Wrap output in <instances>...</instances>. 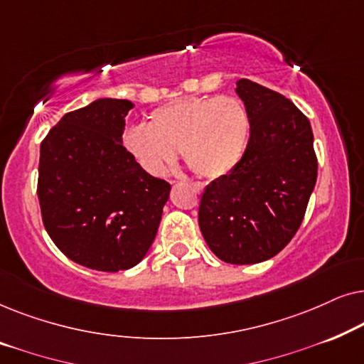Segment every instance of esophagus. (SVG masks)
Masks as SVG:
<instances>
[{
  "instance_id": "1",
  "label": "esophagus",
  "mask_w": 364,
  "mask_h": 364,
  "mask_svg": "<svg viewBox=\"0 0 364 364\" xmlns=\"http://www.w3.org/2000/svg\"><path fill=\"white\" fill-rule=\"evenodd\" d=\"M172 182H173V181H172ZM193 188H196L197 192H202V186H200V183H193Z\"/></svg>"
}]
</instances>
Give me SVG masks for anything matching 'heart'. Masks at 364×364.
I'll return each instance as SVG.
<instances>
[{"label":"heart","instance_id":"heart-1","mask_svg":"<svg viewBox=\"0 0 364 364\" xmlns=\"http://www.w3.org/2000/svg\"><path fill=\"white\" fill-rule=\"evenodd\" d=\"M248 132L250 119L238 99L183 97L152 111L149 126L127 129L124 147L154 176L166 171L181 151L192 172L217 178L240 162Z\"/></svg>","mask_w":364,"mask_h":364}]
</instances>
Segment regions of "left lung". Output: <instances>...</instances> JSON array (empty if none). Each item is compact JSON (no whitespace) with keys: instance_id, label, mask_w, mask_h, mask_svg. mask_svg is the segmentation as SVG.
<instances>
[{"instance_id":"1","label":"left lung","mask_w":364,"mask_h":364,"mask_svg":"<svg viewBox=\"0 0 364 364\" xmlns=\"http://www.w3.org/2000/svg\"><path fill=\"white\" fill-rule=\"evenodd\" d=\"M237 94L250 137L240 162L202 193L198 227L220 260L248 265L275 257L300 228L318 159L310 121L290 99L248 79Z\"/></svg>"}]
</instances>
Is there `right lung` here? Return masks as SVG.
<instances>
[{"label":"right lung","mask_w":364,"mask_h":364,"mask_svg":"<svg viewBox=\"0 0 364 364\" xmlns=\"http://www.w3.org/2000/svg\"><path fill=\"white\" fill-rule=\"evenodd\" d=\"M126 99L68 112L43 139L38 198L48 235L79 265H137L156 238L171 183L152 177L122 146Z\"/></svg>","instance_id":"obj_1"}]
</instances>
